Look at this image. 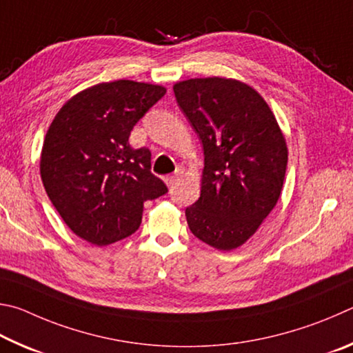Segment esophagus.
Masks as SVG:
<instances>
[{"label": "esophagus", "instance_id": "esophagus-1", "mask_svg": "<svg viewBox=\"0 0 353 353\" xmlns=\"http://www.w3.org/2000/svg\"><path fill=\"white\" fill-rule=\"evenodd\" d=\"M183 175V169H176L175 172H173V175H170V176H167L165 178V183H167V186H173V184H175L178 180H180V176Z\"/></svg>", "mask_w": 353, "mask_h": 353}]
</instances>
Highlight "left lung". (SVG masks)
Segmentation results:
<instances>
[{"label":"left lung","mask_w":353,"mask_h":353,"mask_svg":"<svg viewBox=\"0 0 353 353\" xmlns=\"http://www.w3.org/2000/svg\"><path fill=\"white\" fill-rule=\"evenodd\" d=\"M173 92L205 153L200 199L186 209L189 230L215 250H236L279 200L285 138L265 99L240 80L189 79Z\"/></svg>","instance_id":"8db88e82"}]
</instances>
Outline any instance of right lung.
<instances>
[{
    "instance_id": "right-lung-1",
    "label": "right lung",
    "mask_w": 353,
    "mask_h": 353,
    "mask_svg": "<svg viewBox=\"0 0 353 353\" xmlns=\"http://www.w3.org/2000/svg\"><path fill=\"white\" fill-rule=\"evenodd\" d=\"M165 94L134 80L97 83L72 96L48 128L40 175L68 228L105 246L138 230L144 201L167 192L150 172L148 148H133L130 133Z\"/></svg>"
}]
</instances>
